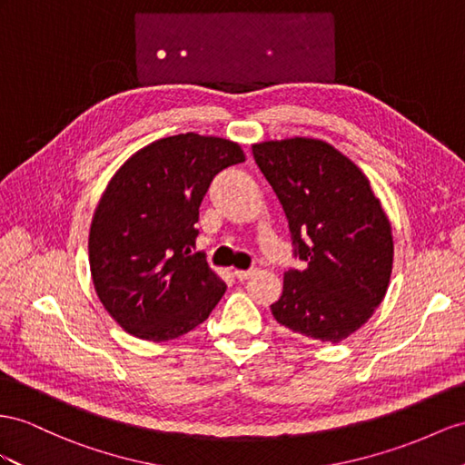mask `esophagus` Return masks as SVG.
Returning a JSON list of instances; mask_svg holds the SVG:
<instances>
[{
  "instance_id": "34e87169",
  "label": "esophagus",
  "mask_w": 465,
  "mask_h": 465,
  "mask_svg": "<svg viewBox=\"0 0 465 465\" xmlns=\"http://www.w3.org/2000/svg\"><path fill=\"white\" fill-rule=\"evenodd\" d=\"M233 275L237 281H247L249 277L255 275V269H249V271H242V269H235Z\"/></svg>"
}]
</instances>
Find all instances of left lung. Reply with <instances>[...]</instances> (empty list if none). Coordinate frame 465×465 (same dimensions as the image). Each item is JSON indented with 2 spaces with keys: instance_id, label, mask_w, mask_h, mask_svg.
<instances>
[{
  "instance_id": "1",
  "label": "left lung",
  "mask_w": 465,
  "mask_h": 465,
  "mask_svg": "<svg viewBox=\"0 0 465 465\" xmlns=\"http://www.w3.org/2000/svg\"><path fill=\"white\" fill-rule=\"evenodd\" d=\"M255 163L282 204L294 257L271 304L279 324L338 343L385 299L392 271L387 213L360 166L326 141L292 137L253 145Z\"/></svg>"
}]
</instances>
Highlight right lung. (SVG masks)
I'll return each instance as SVG.
<instances>
[{
  "mask_svg": "<svg viewBox=\"0 0 465 465\" xmlns=\"http://www.w3.org/2000/svg\"><path fill=\"white\" fill-rule=\"evenodd\" d=\"M243 161L230 139L181 134L143 147L114 174L94 212L90 271L100 302L129 334L174 340L220 302L225 282L190 247L213 176Z\"/></svg>",
  "mask_w": 465,
  "mask_h": 465,
  "instance_id": "add662e5",
  "label": "right lung"
}]
</instances>
